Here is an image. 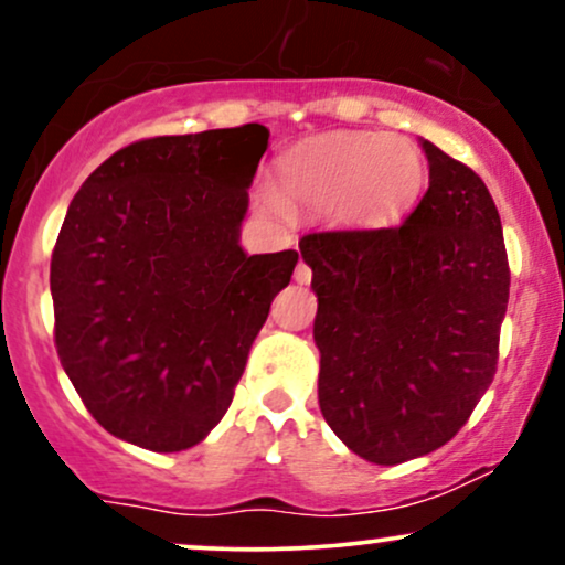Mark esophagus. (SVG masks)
<instances>
[{
  "label": "esophagus",
  "instance_id": "obj_1",
  "mask_svg": "<svg viewBox=\"0 0 565 565\" xmlns=\"http://www.w3.org/2000/svg\"><path fill=\"white\" fill-rule=\"evenodd\" d=\"M310 278H313V270H310V265L305 263V260L297 263V268H295V281H297V284H310Z\"/></svg>",
  "mask_w": 565,
  "mask_h": 565
}]
</instances>
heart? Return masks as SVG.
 Wrapping results in <instances>:
<instances>
[{"instance_id": "1", "label": "heart", "mask_w": 565, "mask_h": 565, "mask_svg": "<svg viewBox=\"0 0 565 565\" xmlns=\"http://www.w3.org/2000/svg\"><path fill=\"white\" fill-rule=\"evenodd\" d=\"M427 161L406 138L332 132L291 148L278 161L274 210L332 212L342 225L398 223L423 199Z\"/></svg>"}]
</instances>
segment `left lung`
<instances>
[{"instance_id": "1", "label": "left lung", "mask_w": 565, "mask_h": 565, "mask_svg": "<svg viewBox=\"0 0 565 565\" xmlns=\"http://www.w3.org/2000/svg\"><path fill=\"white\" fill-rule=\"evenodd\" d=\"M423 151L430 183L404 223L300 238L319 297L321 414L374 465L423 457L462 430L497 374L510 297L489 188L433 142Z\"/></svg>"}]
</instances>
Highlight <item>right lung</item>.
<instances>
[{"mask_svg": "<svg viewBox=\"0 0 565 565\" xmlns=\"http://www.w3.org/2000/svg\"><path fill=\"white\" fill-rule=\"evenodd\" d=\"M265 148L263 125L129 142L71 201L50 263L57 359L97 425L127 444L204 440L289 284L295 249L238 246Z\"/></svg>", "mask_w": 565, "mask_h": 565, "instance_id": "1", "label": "right lung"}]
</instances>
